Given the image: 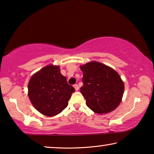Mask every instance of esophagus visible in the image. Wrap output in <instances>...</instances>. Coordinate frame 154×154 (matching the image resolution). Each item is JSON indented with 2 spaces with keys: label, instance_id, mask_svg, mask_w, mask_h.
I'll return each instance as SVG.
<instances>
[{
  "label": "esophagus",
  "instance_id": "obj_1",
  "mask_svg": "<svg viewBox=\"0 0 154 154\" xmlns=\"http://www.w3.org/2000/svg\"><path fill=\"white\" fill-rule=\"evenodd\" d=\"M74 88H75V90L76 91H77V90H79V85H78L77 84H75L74 85Z\"/></svg>",
  "mask_w": 154,
  "mask_h": 154
}]
</instances>
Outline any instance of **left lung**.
<instances>
[{
	"mask_svg": "<svg viewBox=\"0 0 154 154\" xmlns=\"http://www.w3.org/2000/svg\"><path fill=\"white\" fill-rule=\"evenodd\" d=\"M83 85L80 92L91 110L98 114L108 113L120 104L124 84L112 68L93 61L82 65Z\"/></svg>",
	"mask_w": 154,
	"mask_h": 154,
	"instance_id": "obj_1",
	"label": "left lung"
}]
</instances>
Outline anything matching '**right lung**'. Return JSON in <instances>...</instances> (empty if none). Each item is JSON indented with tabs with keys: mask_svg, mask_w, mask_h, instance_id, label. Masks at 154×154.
I'll return each mask as SVG.
<instances>
[{
	"mask_svg": "<svg viewBox=\"0 0 154 154\" xmlns=\"http://www.w3.org/2000/svg\"><path fill=\"white\" fill-rule=\"evenodd\" d=\"M28 97L36 110L53 117L68 106L75 88L68 84L59 66L48 65L31 77L28 85Z\"/></svg>",
	"mask_w": 154,
	"mask_h": 154,
	"instance_id": "add662e5",
	"label": "right lung"
}]
</instances>
